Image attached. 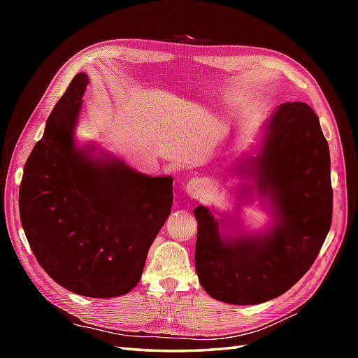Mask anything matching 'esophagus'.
<instances>
[{
    "label": "esophagus",
    "mask_w": 358,
    "mask_h": 358,
    "mask_svg": "<svg viewBox=\"0 0 358 358\" xmlns=\"http://www.w3.org/2000/svg\"><path fill=\"white\" fill-rule=\"evenodd\" d=\"M185 191H186V194H187L189 196H191V199H199V196H201L203 192H204L203 181H201L200 178L189 180L186 187H185Z\"/></svg>",
    "instance_id": "34e87169"
}]
</instances>
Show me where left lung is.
<instances>
[{
	"mask_svg": "<svg viewBox=\"0 0 358 358\" xmlns=\"http://www.w3.org/2000/svg\"><path fill=\"white\" fill-rule=\"evenodd\" d=\"M238 172L255 181L241 192L255 189L272 203L273 224L264 234L226 237L223 220L196 206L195 269L215 300L258 305L305 275L331 229V157L315 112L301 101L280 104L266 124L262 152Z\"/></svg>",
	"mask_w": 358,
	"mask_h": 358,
	"instance_id": "8db88e82",
	"label": "left lung"
}]
</instances>
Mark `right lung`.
Masks as SVG:
<instances>
[{"instance_id": "obj_1", "label": "right lung", "mask_w": 358, "mask_h": 358, "mask_svg": "<svg viewBox=\"0 0 358 358\" xmlns=\"http://www.w3.org/2000/svg\"><path fill=\"white\" fill-rule=\"evenodd\" d=\"M89 78L77 73L24 164L20 218L30 249L67 291L94 299L127 294L171 214L172 177L136 172L115 157L77 149L75 126Z\"/></svg>"}]
</instances>
